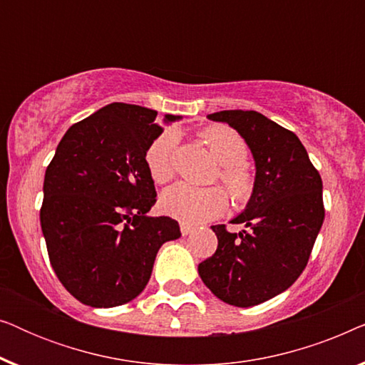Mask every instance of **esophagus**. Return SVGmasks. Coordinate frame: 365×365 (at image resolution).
Instances as JSON below:
<instances>
[{
    "label": "esophagus",
    "mask_w": 365,
    "mask_h": 365,
    "mask_svg": "<svg viewBox=\"0 0 365 365\" xmlns=\"http://www.w3.org/2000/svg\"><path fill=\"white\" fill-rule=\"evenodd\" d=\"M181 234L182 236H187V234H191L194 231V226H191V224H186V222H181Z\"/></svg>",
    "instance_id": "obj_1"
}]
</instances>
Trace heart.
Instances as JSON below:
<instances>
[{"label": "heart", "mask_w": 365, "mask_h": 365, "mask_svg": "<svg viewBox=\"0 0 365 365\" xmlns=\"http://www.w3.org/2000/svg\"><path fill=\"white\" fill-rule=\"evenodd\" d=\"M199 139L219 164L217 176L234 201L247 202L254 192V178L246 163L247 146L234 129L212 124L199 131ZM179 143L176 129H168L154 139L146 149L144 161L149 176L156 182H166L174 173V154ZM229 206L226 192L221 187H196L178 182L168 187L159 197V209L166 216L186 224L211 221L226 212Z\"/></svg>", "instance_id": "1"}]
</instances>
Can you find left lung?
<instances>
[{
	"mask_svg": "<svg viewBox=\"0 0 365 365\" xmlns=\"http://www.w3.org/2000/svg\"><path fill=\"white\" fill-rule=\"evenodd\" d=\"M241 134L256 163L254 192L232 224L211 226L217 249L197 266L214 296L236 307L266 302L296 282L324 222L322 179L306 148L289 129L257 111H219L207 116Z\"/></svg>",
	"mask_w": 365,
	"mask_h": 365,
	"instance_id": "8db88e82",
	"label": "left lung"
}]
</instances>
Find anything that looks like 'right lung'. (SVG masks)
<instances>
[{
  "label": "right lung",
  "mask_w": 365,
  "mask_h": 365,
  "mask_svg": "<svg viewBox=\"0 0 365 365\" xmlns=\"http://www.w3.org/2000/svg\"><path fill=\"white\" fill-rule=\"evenodd\" d=\"M156 116L136 104H108L68 129L44 174L39 219L49 262L86 306L138 297L159 247L181 237L178 221L148 216L156 189L144 154L163 133ZM178 119L168 114L164 123Z\"/></svg>",
  "instance_id": "add662e5"
}]
</instances>
